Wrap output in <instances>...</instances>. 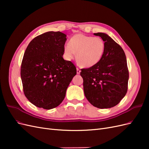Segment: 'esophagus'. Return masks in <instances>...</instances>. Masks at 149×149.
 Wrapping results in <instances>:
<instances>
[{
	"label": "esophagus",
	"mask_w": 149,
	"mask_h": 149,
	"mask_svg": "<svg viewBox=\"0 0 149 149\" xmlns=\"http://www.w3.org/2000/svg\"><path fill=\"white\" fill-rule=\"evenodd\" d=\"M76 70H77V74H79L80 73L81 70H79V68H77V69H76Z\"/></svg>",
	"instance_id": "esophagus-1"
}]
</instances>
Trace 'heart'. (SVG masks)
I'll list each match as a JSON object with an SVG mask.
<instances>
[{
	"label": "heart",
	"instance_id": "heart-1",
	"mask_svg": "<svg viewBox=\"0 0 149 149\" xmlns=\"http://www.w3.org/2000/svg\"><path fill=\"white\" fill-rule=\"evenodd\" d=\"M105 51V42L100 37L77 34L64 48L65 56L72 59L76 53V60L82 67L90 68L101 61Z\"/></svg>",
	"mask_w": 149,
	"mask_h": 149
}]
</instances>
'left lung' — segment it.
Returning <instances> with one entry per match:
<instances>
[{
	"label": "left lung",
	"instance_id": "1",
	"mask_svg": "<svg viewBox=\"0 0 149 149\" xmlns=\"http://www.w3.org/2000/svg\"><path fill=\"white\" fill-rule=\"evenodd\" d=\"M105 42V51L95 66L81 69L86 97L94 107L111 108L120 102L128 89L129 70L123 49L107 34L94 33Z\"/></svg>",
	"mask_w": 149,
	"mask_h": 149
}]
</instances>
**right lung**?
Segmentation results:
<instances>
[{"label": "right lung", "mask_w": 149, "mask_h": 149, "mask_svg": "<svg viewBox=\"0 0 149 149\" xmlns=\"http://www.w3.org/2000/svg\"><path fill=\"white\" fill-rule=\"evenodd\" d=\"M66 35L48 31L34 38L22 59L20 75L25 96L33 105L45 109L59 106L76 74L70 61L63 58Z\"/></svg>", "instance_id": "1"}]
</instances>
